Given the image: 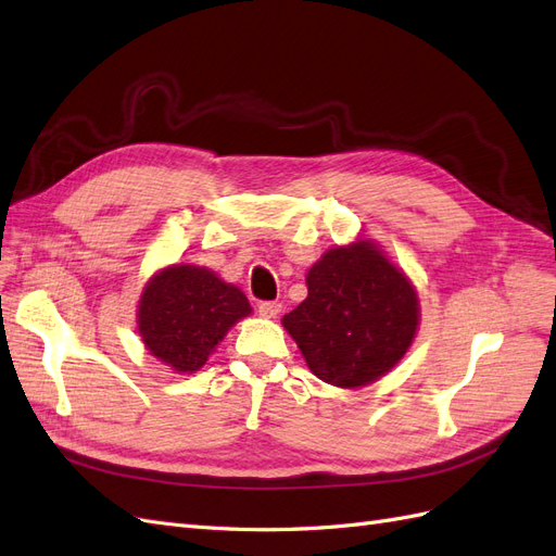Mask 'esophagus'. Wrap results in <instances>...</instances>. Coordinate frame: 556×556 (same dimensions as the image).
I'll use <instances>...</instances> for the list:
<instances>
[{"instance_id":"1","label":"esophagus","mask_w":556,"mask_h":556,"mask_svg":"<svg viewBox=\"0 0 556 556\" xmlns=\"http://www.w3.org/2000/svg\"><path fill=\"white\" fill-rule=\"evenodd\" d=\"M279 312H281V302H277V300H265L258 304V314L263 318H277Z\"/></svg>"}]
</instances>
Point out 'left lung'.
Listing matches in <instances>:
<instances>
[{"mask_svg": "<svg viewBox=\"0 0 556 556\" xmlns=\"http://www.w3.org/2000/svg\"><path fill=\"white\" fill-rule=\"evenodd\" d=\"M307 291L281 324L320 381L374 383L414 342L420 318L414 283L369 240L330 249L307 273Z\"/></svg>", "mask_w": 556, "mask_h": 556, "instance_id": "8db88e82", "label": "left lung"}]
</instances>
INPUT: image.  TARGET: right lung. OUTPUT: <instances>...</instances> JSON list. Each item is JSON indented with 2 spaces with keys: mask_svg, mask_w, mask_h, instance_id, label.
I'll use <instances>...</instances> for the list:
<instances>
[{
  "mask_svg": "<svg viewBox=\"0 0 556 556\" xmlns=\"http://www.w3.org/2000/svg\"><path fill=\"white\" fill-rule=\"evenodd\" d=\"M247 314L252 307L238 286L182 263L164 267L148 281L138 302V332L161 363L191 374Z\"/></svg>",
  "mask_w": 556,
  "mask_h": 556,
  "instance_id": "1",
  "label": "right lung"
}]
</instances>
